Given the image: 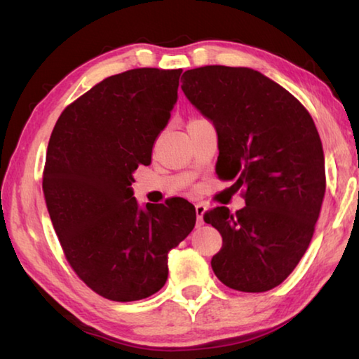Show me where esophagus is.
I'll list each match as a JSON object with an SVG mask.
<instances>
[{
    "label": "esophagus",
    "mask_w": 359,
    "mask_h": 359,
    "mask_svg": "<svg viewBox=\"0 0 359 359\" xmlns=\"http://www.w3.org/2000/svg\"><path fill=\"white\" fill-rule=\"evenodd\" d=\"M196 209V220H198V226L204 224V214H205V205L204 204H196L194 205Z\"/></svg>",
    "instance_id": "1"
}]
</instances>
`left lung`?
Returning a JSON list of instances; mask_svg holds the SVG:
<instances>
[{
    "label": "left lung",
    "mask_w": 359,
    "mask_h": 359,
    "mask_svg": "<svg viewBox=\"0 0 359 359\" xmlns=\"http://www.w3.org/2000/svg\"><path fill=\"white\" fill-rule=\"evenodd\" d=\"M182 90L215 126L218 177L244 188L242 210L204 214L223 238L212 269L233 290H272L306 253L325 198L317 126L293 95L250 68L188 69Z\"/></svg>",
    "instance_id": "obj_1"
}]
</instances>
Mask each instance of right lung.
<instances>
[{
  "label": "right lung",
  "instance_id": "right-lung-1",
  "mask_svg": "<svg viewBox=\"0 0 359 359\" xmlns=\"http://www.w3.org/2000/svg\"><path fill=\"white\" fill-rule=\"evenodd\" d=\"M180 74L137 68L104 79L65 109L48 141L42 190L53 229L79 278L106 299L160 291L169 250L196 223L184 198L142 209L131 188L171 118Z\"/></svg>",
  "mask_w": 359,
  "mask_h": 359
}]
</instances>
